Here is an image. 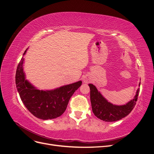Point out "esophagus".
Returning a JSON list of instances; mask_svg holds the SVG:
<instances>
[{"label": "esophagus", "mask_w": 154, "mask_h": 154, "mask_svg": "<svg viewBox=\"0 0 154 154\" xmlns=\"http://www.w3.org/2000/svg\"><path fill=\"white\" fill-rule=\"evenodd\" d=\"M90 82V79L88 78V77H85L84 78H83V82L87 83H88Z\"/></svg>", "instance_id": "34e87169"}]
</instances>
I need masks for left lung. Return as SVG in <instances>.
Returning <instances> with one entry per match:
<instances>
[{"label": "left lung", "mask_w": 154, "mask_h": 154, "mask_svg": "<svg viewBox=\"0 0 154 154\" xmlns=\"http://www.w3.org/2000/svg\"><path fill=\"white\" fill-rule=\"evenodd\" d=\"M140 84L141 82H139V86H140ZM88 86L91 90L90 96L93 113L97 118L106 122H112L120 120L131 112L136 105L139 93V88L134 99L125 105H116L111 103L103 97L94 85L90 83Z\"/></svg>", "instance_id": "left-lung-1"}]
</instances>
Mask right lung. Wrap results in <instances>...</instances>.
<instances>
[{
	"label": "right lung",
	"mask_w": 154,
	"mask_h": 154,
	"mask_svg": "<svg viewBox=\"0 0 154 154\" xmlns=\"http://www.w3.org/2000/svg\"><path fill=\"white\" fill-rule=\"evenodd\" d=\"M17 69L15 83L20 99L30 112L35 117L47 120L57 118L66 110L69 101L82 82L63 85L52 90H39L27 80L24 71V56Z\"/></svg>",
	"instance_id": "add662e5"
}]
</instances>
